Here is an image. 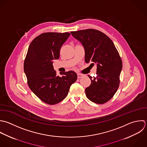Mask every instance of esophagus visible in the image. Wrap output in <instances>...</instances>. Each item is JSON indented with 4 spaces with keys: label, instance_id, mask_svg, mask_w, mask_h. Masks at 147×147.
Segmentation results:
<instances>
[{
    "label": "esophagus",
    "instance_id": "obj_1",
    "mask_svg": "<svg viewBox=\"0 0 147 147\" xmlns=\"http://www.w3.org/2000/svg\"><path fill=\"white\" fill-rule=\"evenodd\" d=\"M83 76H84L83 74H80V73H78V74H77V77H78V78H82Z\"/></svg>",
    "mask_w": 147,
    "mask_h": 147
}]
</instances>
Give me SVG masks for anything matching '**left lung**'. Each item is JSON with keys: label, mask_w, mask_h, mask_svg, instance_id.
I'll list each match as a JSON object with an SVG mask.
<instances>
[{"label": "left lung", "mask_w": 147, "mask_h": 147, "mask_svg": "<svg viewBox=\"0 0 147 147\" xmlns=\"http://www.w3.org/2000/svg\"><path fill=\"white\" fill-rule=\"evenodd\" d=\"M70 33L82 45L86 63L97 66L96 77L88 76L91 84L85 89L87 98L98 104L108 102L118 89L123 67L121 59L113 42L104 33L94 29Z\"/></svg>", "instance_id": "1"}]
</instances>
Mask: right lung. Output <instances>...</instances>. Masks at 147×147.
<instances>
[{
	"instance_id": "obj_1",
	"label": "right lung",
	"mask_w": 147,
	"mask_h": 147,
	"mask_svg": "<svg viewBox=\"0 0 147 147\" xmlns=\"http://www.w3.org/2000/svg\"><path fill=\"white\" fill-rule=\"evenodd\" d=\"M70 34L45 32L29 45L24 62V71L29 88L42 101L54 105L67 96L70 86L77 79L73 71L57 76L53 61L59 58L60 49Z\"/></svg>"
}]
</instances>
